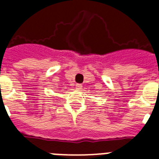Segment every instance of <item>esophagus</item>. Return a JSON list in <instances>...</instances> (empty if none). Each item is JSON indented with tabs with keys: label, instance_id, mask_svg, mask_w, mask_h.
<instances>
[{
	"label": "esophagus",
	"instance_id": "34e87169",
	"mask_svg": "<svg viewBox=\"0 0 159 159\" xmlns=\"http://www.w3.org/2000/svg\"><path fill=\"white\" fill-rule=\"evenodd\" d=\"M82 84H77V85H76V88H77V90L82 89Z\"/></svg>",
	"mask_w": 159,
	"mask_h": 159
}]
</instances>
